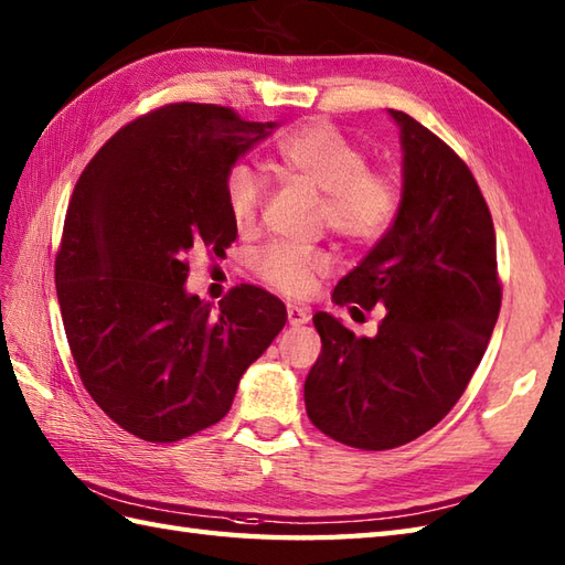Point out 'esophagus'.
Returning <instances> with one entry per match:
<instances>
[{
	"instance_id": "obj_1",
	"label": "esophagus",
	"mask_w": 565,
	"mask_h": 565,
	"mask_svg": "<svg viewBox=\"0 0 565 565\" xmlns=\"http://www.w3.org/2000/svg\"><path fill=\"white\" fill-rule=\"evenodd\" d=\"M311 319V315L302 307H287V321L290 326H305Z\"/></svg>"
}]
</instances>
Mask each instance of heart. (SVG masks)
Returning <instances> with one entry per match:
<instances>
[{
  "mask_svg": "<svg viewBox=\"0 0 565 565\" xmlns=\"http://www.w3.org/2000/svg\"><path fill=\"white\" fill-rule=\"evenodd\" d=\"M275 167L290 183H302L323 193L321 222L350 246H370L392 230L401 207L396 179L370 171L367 154L333 128L311 120L285 135L275 147ZM224 200L239 232L258 222L263 185L246 167H234L224 179ZM256 270L287 297H305L329 273V258L319 248L273 244L256 256Z\"/></svg>",
  "mask_w": 565,
  "mask_h": 565,
  "instance_id": "b5f03b06",
  "label": "heart"
}]
</instances>
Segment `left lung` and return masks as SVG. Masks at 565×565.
<instances>
[{"label": "left lung", "instance_id": "1", "mask_svg": "<svg viewBox=\"0 0 565 565\" xmlns=\"http://www.w3.org/2000/svg\"><path fill=\"white\" fill-rule=\"evenodd\" d=\"M404 149L398 215L333 290L384 309L377 335L317 311L321 355L305 382L307 416L358 449H394L440 423L473 377L500 311L495 230L469 167L440 137L392 110ZM362 315V311H360Z\"/></svg>", "mask_w": 565, "mask_h": 565}]
</instances>
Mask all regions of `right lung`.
<instances>
[{
  "mask_svg": "<svg viewBox=\"0 0 565 565\" xmlns=\"http://www.w3.org/2000/svg\"><path fill=\"white\" fill-rule=\"evenodd\" d=\"M278 122L215 104H169L125 125L74 185L55 285L86 392L122 430L177 443L227 416L242 374L287 309L239 285L220 309L185 292L188 256L236 239L234 161Z\"/></svg>",
  "mask_w": 565,
  "mask_h": 565,
  "instance_id": "add662e5",
  "label": "right lung"
}]
</instances>
